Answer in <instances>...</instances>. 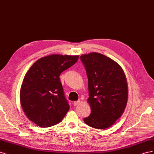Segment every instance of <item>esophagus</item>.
<instances>
[{
    "mask_svg": "<svg viewBox=\"0 0 154 154\" xmlns=\"http://www.w3.org/2000/svg\"><path fill=\"white\" fill-rule=\"evenodd\" d=\"M80 100H78V101H74V102H73V105H74V106H76V105H78L79 103H80Z\"/></svg>",
    "mask_w": 154,
    "mask_h": 154,
    "instance_id": "34e87169",
    "label": "esophagus"
}]
</instances>
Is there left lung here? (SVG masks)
<instances>
[{
    "mask_svg": "<svg viewBox=\"0 0 154 154\" xmlns=\"http://www.w3.org/2000/svg\"><path fill=\"white\" fill-rule=\"evenodd\" d=\"M88 78L91 112L84 122L97 129L110 127L119 119L128 101V83L122 67L99 53L81 55Z\"/></svg>",
    "mask_w": 154,
    "mask_h": 154,
    "instance_id": "obj_1",
    "label": "left lung"
}]
</instances>
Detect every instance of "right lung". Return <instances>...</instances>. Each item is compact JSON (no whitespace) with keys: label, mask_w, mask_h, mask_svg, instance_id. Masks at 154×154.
Wrapping results in <instances>:
<instances>
[{"label":"right lung","mask_w":154,"mask_h":154,"mask_svg":"<svg viewBox=\"0 0 154 154\" xmlns=\"http://www.w3.org/2000/svg\"><path fill=\"white\" fill-rule=\"evenodd\" d=\"M78 55L51 54L38 59L23 80L20 100L31 122L43 128L59 123L69 110L60 75L75 64Z\"/></svg>","instance_id":"add662e5"}]
</instances>
